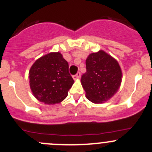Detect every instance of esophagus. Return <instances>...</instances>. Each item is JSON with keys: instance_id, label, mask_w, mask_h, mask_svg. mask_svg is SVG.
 I'll return each mask as SVG.
<instances>
[{"instance_id": "1", "label": "esophagus", "mask_w": 152, "mask_h": 152, "mask_svg": "<svg viewBox=\"0 0 152 152\" xmlns=\"http://www.w3.org/2000/svg\"><path fill=\"white\" fill-rule=\"evenodd\" d=\"M80 76H81V73L79 71L76 75L73 76V78L74 79H79V78H80Z\"/></svg>"}]
</instances>
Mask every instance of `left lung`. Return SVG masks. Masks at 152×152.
<instances>
[{"instance_id": "left-lung-1", "label": "left lung", "mask_w": 152, "mask_h": 152, "mask_svg": "<svg viewBox=\"0 0 152 152\" xmlns=\"http://www.w3.org/2000/svg\"><path fill=\"white\" fill-rule=\"evenodd\" d=\"M122 71L117 60L103 50L91 53L86 59V72L81 82L86 97L94 103H102L118 91Z\"/></svg>"}]
</instances>
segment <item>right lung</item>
<instances>
[{
    "label": "right lung",
    "mask_w": 152,
    "mask_h": 152,
    "mask_svg": "<svg viewBox=\"0 0 152 152\" xmlns=\"http://www.w3.org/2000/svg\"><path fill=\"white\" fill-rule=\"evenodd\" d=\"M29 78L35 98L49 104L63 101L74 82L69 73L68 63L58 52L36 60L31 67Z\"/></svg>",
    "instance_id": "add662e5"
}]
</instances>
